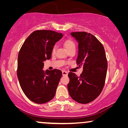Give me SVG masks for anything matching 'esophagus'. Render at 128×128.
I'll return each instance as SVG.
<instances>
[{
    "label": "esophagus",
    "instance_id": "obj_1",
    "mask_svg": "<svg viewBox=\"0 0 128 128\" xmlns=\"http://www.w3.org/2000/svg\"><path fill=\"white\" fill-rule=\"evenodd\" d=\"M62 74L63 76H67L68 74V73L66 71H62Z\"/></svg>",
    "mask_w": 128,
    "mask_h": 128
}]
</instances>
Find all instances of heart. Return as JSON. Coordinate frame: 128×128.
<instances>
[{"label": "heart", "mask_w": 128, "mask_h": 128, "mask_svg": "<svg viewBox=\"0 0 128 128\" xmlns=\"http://www.w3.org/2000/svg\"><path fill=\"white\" fill-rule=\"evenodd\" d=\"M64 46H65V48H66V50H70V49H72V48H75V46H76V45H75L74 41H73V40L70 38H67V39H66L65 40H64ZM55 50H56V46H54L53 49H52V54L55 53Z\"/></svg>", "instance_id": "b5f03b06"}]
</instances>
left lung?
<instances>
[{
    "instance_id": "obj_1",
    "label": "left lung",
    "mask_w": 128,
    "mask_h": 128,
    "mask_svg": "<svg viewBox=\"0 0 128 128\" xmlns=\"http://www.w3.org/2000/svg\"><path fill=\"white\" fill-rule=\"evenodd\" d=\"M71 35L78 42L76 62L83 70L79 76L69 73L68 91L76 102L87 104L94 100L104 88L108 67L106 52L102 44L90 33L73 32Z\"/></svg>"
}]
</instances>
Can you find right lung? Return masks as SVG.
I'll list each match as a JSON object with an SVG mask.
<instances>
[{
  "label": "right lung",
  "mask_w": 128,
  "mask_h": 128,
  "mask_svg": "<svg viewBox=\"0 0 128 128\" xmlns=\"http://www.w3.org/2000/svg\"><path fill=\"white\" fill-rule=\"evenodd\" d=\"M62 36L52 30H36L21 47L17 74L22 92L32 102L46 103L55 95L62 72L56 69L44 71L43 62L50 58L54 46Z\"/></svg>",
  "instance_id": "1"
}]
</instances>
